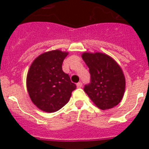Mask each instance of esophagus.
<instances>
[{"instance_id": "esophagus-1", "label": "esophagus", "mask_w": 149, "mask_h": 149, "mask_svg": "<svg viewBox=\"0 0 149 149\" xmlns=\"http://www.w3.org/2000/svg\"><path fill=\"white\" fill-rule=\"evenodd\" d=\"M82 85H83V84H82L81 82H79V83H77V88H81Z\"/></svg>"}]
</instances>
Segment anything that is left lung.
Here are the masks:
<instances>
[{
    "mask_svg": "<svg viewBox=\"0 0 149 149\" xmlns=\"http://www.w3.org/2000/svg\"><path fill=\"white\" fill-rule=\"evenodd\" d=\"M82 58L91 73V83L84 86L85 93L98 108H113L125 93V78L121 68L111 56L101 52H84Z\"/></svg>",
    "mask_w": 149,
    "mask_h": 149,
    "instance_id": "obj_1",
    "label": "left lung"
}]
</instances>
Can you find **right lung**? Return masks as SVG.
<instances>
[{
    "mask_svg": "<svg viewBox=\"0 0 149 149\" xmlns=\"http://www.w3.org/2000/svg\"><path fill=\"white\" fill-rule=\"evenodd\" d=\"M68 52L52 50L41 54L31 63L26 85L31 101L45 112H56L70 100L77 88L62 65Z\"/></svg>",
    "mask_w": 149,
    "mask_h": 149,
    "instance_id": "add662e5",
    "label": "right lung"
}]
</instances>
